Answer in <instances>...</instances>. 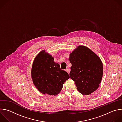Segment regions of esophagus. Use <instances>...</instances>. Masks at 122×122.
Segmentation results:
<instances>
[{
	"mask_svg": "<svg viewBox=\"0 0 122 122\" xmlns=\"http://www.w3.org/2000/svg\"><path fill=\"white\" fill-rule=\"evenodd\" d=\"M65 71H66L68 74L69 73V72H70V69H69L68 68H67L65 69Z\"/></svg>",
	"mask_w": 122,
	"mask_h": 122,
	"instance_id": "obj_1",
	"label": "esophagus"
}]
</instances>
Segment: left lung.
Masks as SVG:
<instances>
[{"instance_id": "1", "label": "left lung", "mask_w": 122, "mask_h": 122, "mask_svg": "<svg viewBox=\"0 0 122 122\" xmlns=\"http://www.w3.org/2000/svg\"><path fill=\"white\" fill-rule=\"evenodd\" d=\"M72 66L69 76L77 90L87 95L99 87L103 75V64L99 57L90 49L79 46L69 56Z\"/></svg>"}]
</instances>
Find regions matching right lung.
<instances>
[{
  "mask_svg": "<svg viewBox=\"0 0 122 122\" xmlns=\"http://www.w3.org/2000/svg\"><path fill=\"white\" fill-rule=\"evenodd\" d=\"M31 76L34 85L40 92L54 96L60 93L64 83L69 78L68 73L61 69L51 56L44 51L35 58Z\"/></svg>",
  "mask_w": 122,
  "mask_h": 122,
  "instance_id": "add662e5",
  "label": "right lung"
}]
</instances>
